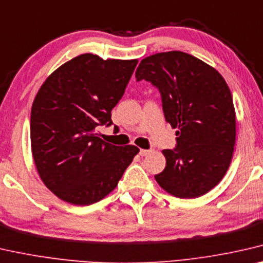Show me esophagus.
Returning <instances> with one entry per match:
<instances>
[{
    "label": "esophagus",
    "mask_w": 263,
    "mask_h": 263,
    "mask_svg": "<svg viewBox=\"0 0 263 263\" xmlns=\"http://www.w3.org/2000/svg\"><path fill=\"white\" fill-rule=\"evenodd\" d=\"M148 154H151V150H144V148H142V150L139 151V155L144 157V156H147Z\"/></svg>",
    "instance_id": "34e87169"
}]
</instances>
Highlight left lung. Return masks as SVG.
Segmentation results:
<instances>
[{
	"mask_svg": "<svg viewBox=\"0 0 263 263\" xmlns=\"http://www.w3.org/2000/svg\"><path fill=\"white\" fill-rule=\"evenodd\" d=\"M137 80L162 94L165 120L177 128V146L163 150L166 165L155 178L178 198H196L222 181L232 163L236 115L226 80L190 54L171 50L143 59Z\"/></svg>",
	"mask_w": 263,
	"mask_h": 263,
	"instance_id": "1",
	"label": "left lung"
}]
</instances>
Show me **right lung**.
I'll return each instance as SVG.
<instances>
[{"instance_id":"obj_1","label":"right lung","mask_w":263,"mask_h":263,"mask_svg":"<svg viewBox=\"0 0 263 263\" xmlns=\"http://www.w3.org/2000/svg\"><path fill=\"white\" fill-rule=\"evenodd\" d=\"M138 60L87 53L65 62L47 78L30 113L31 154L45 185L62 201L89 205L116 189L139 148L98 137L112 124Z\"/></svg>"}]
</instances>
